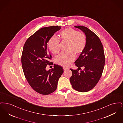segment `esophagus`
<instances>
[{"mask_svg":"<svg viewBox=\"0 0 123 123\" xmlns=\"http://www.w3.org/2000/svg\"><path fill=\"white\" fill-rule=\"evenodd\" d=\"M63 69H64V70H67V69H68V67H65V66H64L63 67Z\"/></svg>","mask_w":123,"mask_h":123,"instance_id":"1","label":"esophagus"}]
</instances>
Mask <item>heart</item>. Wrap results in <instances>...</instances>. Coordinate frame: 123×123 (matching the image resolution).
Returning <instances> with one entry per match:
<instances>
[{
  "label": "heart",
  "instance_id": "b5f03b06",
  "mask_svg": "<svg viewBox=\"0 0 123 123\" xmlns=\"http://www.w3.org/2000/svg\"><path fill=\"white\" fill-rule=\"evenodd\" d=\"M60 38L62 41L68 42L66 46L68 51L60 53L55 59V62L57 64L66 66L74 60V54L77 56L83 51L86 45V37L82 32L68 28L60 32ZM59 38L54 36L48 41V48L54 54H57L59 52Z\"/></svg>",
  "mask_w": 123,
  "mask_h": 123
}]
</instances>
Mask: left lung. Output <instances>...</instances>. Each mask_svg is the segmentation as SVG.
Listing matches in <instances>:
<instances>
[{
	"label": "left lung",
	"instance_id": "left-lung-1",
	"mask_svg": "<svg viewBox=\"0 0 123 123\" xmlns=\"http://www.w3.org/2000/svg\"><path fill=\"white\" fill-rule=\"evenodd\" d=\"M86 37L87 42L84 50L75 62L78 68L83 70H73L70 80L72 88L79 92H85L91 90L99 82L102 75L105 63L103 45L99 38L87 27L76 26Z\"/></svg>",
	"mask_w": 123,
	"mask_h": 123
}]
</instances>
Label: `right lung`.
<instances>
[{
  "label": "right lung",
  "mask_w": 123,
  "mask_h": 123,
  "mask_svg": "<svg viewBox=\"0 0 123 123\" xmlns=\"http://www.w3.org/2000/svg\"><path fill=\"white\" fill-rule=\"evenodd\" d=\"M60 26L42 28L30 36L24 45L21 58L24 74L30 86L39 94L47 95L56 90L59 78L64 72L61 66L47 70L52 56L47 43Z\"/></svg>",
  "instance_id": "right-lung-1"
}]
</instances>
